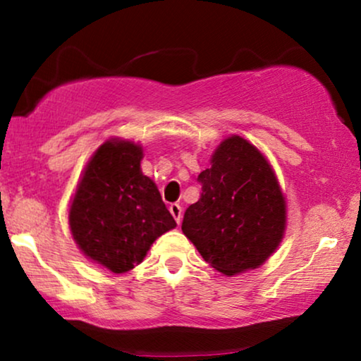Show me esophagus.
Segmentation results:
<instances>
[{"mask_svg":"<svg viewBox=\"0 0 361 361\" xmlns=\"http://www.w3.org/2000/svg\"><path fill=\"white\" fill-rule=\"evenodd\" d=\"M169 210H171L172 216H174V219H176L177 224H180V220H182V207L179 204H171L169 205Z\"/></svg>","mask_w":361,"mask_h":361,"instance_id":"obj_1","label":"esophagus"}]
</instances>
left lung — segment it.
Wrapping results in <instances>:
<instances>
[{"mask_svg": "<svg viewBox=\"0 0 361 361\" xmlns=\"http://www.w3.org/2000/svg\"><path fill=\"white\" fill-rule=\"evenodd\" d=\"M197 180L200 199L185 210L182 231L202 258L226 276L263 264L286 228L284 197L264 156L231 136Z\"/></svg>", "mask_w": 361, "mask_h": 361, "instance_id": "left-lung-1", "label": "left lung"}]
</instances>
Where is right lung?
Returning a JSON list of instances; mask_svg holds the SVG:
<instances>
[{"mask_svg": "<svg viewBox=\"0 0 361 361\" xmlns=\"http://www.w3.org/2000/svg\"><path fill=\"white\" fill-rule=\"evenodd\" d=\"M142 149L130 141H106L88 162L68 221L88 258L111 273L140 264L157 236L176 226L159 190L141 172Z\"/></svg>", "mask_w": 361, "mask_h": 361, "instance_id": "add662e5", "label": "right lung"}]
</instances>
